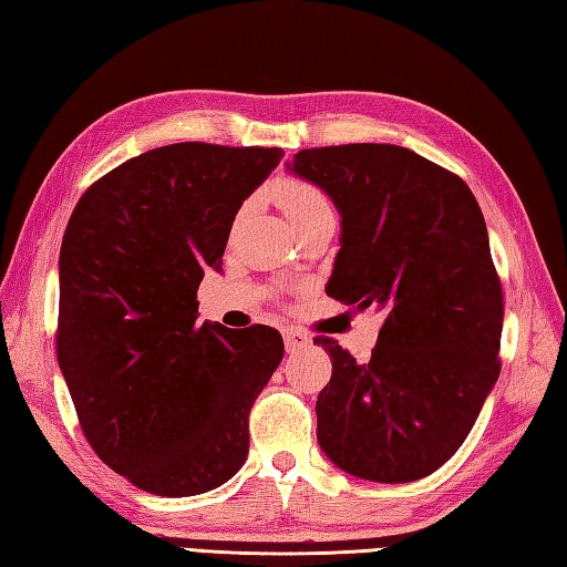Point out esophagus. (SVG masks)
Returning <instances> with one entry per match:
<instances>
[{
    "mask_svg": "<svg viewBox=\"0 0 567 567\" xmlns=\"http://www.w3.org/2000/svg\"><path fill=\"white\" fill-rule=\"evenodd\" d=\"M282 339H285L287 351H299V349H305L307 343H309V337L302 334V331H297V329H285L282 331Z\"/></svg>",
    "mask_w": 567,
    "mask_h": 567,
    "instance_id": "34e87169",
    "label": "esophagus"
}]
</instances>
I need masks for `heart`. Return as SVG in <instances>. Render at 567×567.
<instances>
[{"mask_svg": "<svg viewBox=\"0 0 567 567\" xmlns=\"http://www.w3.org/2000/svg\"><path fill=\"white\" fill-rule=\"evenodd\" d=\"M275 198L277 204L282 206L287 218L292 220L295 228L312 216L321 214V210H331L329 198L321 194L315 184H307L299 179H287L277 184Z\"/></svg>", "mask_w": 567, "mask_h": 567, "instance_id": "heart-1", "label": "heart"}]
</instances>
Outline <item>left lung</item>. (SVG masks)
I'll use <instances>...</instances> for the list:
<instances>
[{"instance_id": "8db88e82", "label": "left lung", "mask_w": 567, "mask_h": 567, "mask_svg": "<svg viewBox=\"0 0 567 567\" xmlns=\"http://www.w3.org/2000/svg\"><path fill=\"white\" fill-rule=\"evenodd\" d=\"M287 172L341 216L327 295L385 317L365 363L315 341L331 359L319 447L365 482L423 480L467 440L502 371L504 297L482 208L457 174L398 144L302 150Z\"/></svg>"}]
</instances>
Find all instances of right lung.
<instances>
[{
	"mask_svg": "<svg viewBox=\"0 0 567 567\" xmlns=\"http://www.w3.org/2000/svg\"><path fill=\"white\" fill-rule=\"evenodd\" d=\"M277 147L179 142L140 154L78 202L59 258V365L110 470L157 496L216 489L248 457V415L282 361L280 331L198 324L243 202Z\"/></svg>",
	"mask_w": 567,
	"mask_h": 567,
	"instance_id": "add662e5",
	"label": "right lung"
}]
</instances>
